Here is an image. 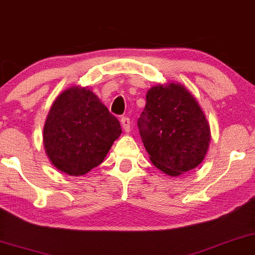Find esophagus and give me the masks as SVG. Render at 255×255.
Segmentation results:
<instances>
[{
  "label": "esophagus",
  "mask_w": 255,
  "mask_h": 255,
  "mask_svg": "<svg viewBox=\"0 0 255 255\" xmlns=\"http://www.w3.org/2000/svg\"><path fill=\"white\" fill-rule=\"evenodd\" d=\"M121 125H122V128H124L125 131H129L130 130V120L129 118H122L121 119Z\"/></svg>",
  "instance_id": "34e87169"
}]
</instances>
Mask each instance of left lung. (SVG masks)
<instances>
[{
	"instance_id": "8db88e82",
	"label": "left lung",
	"mask_w": 255,
	"mask_h": 255,
	"mask_svg": "<svg viewBox=\"0 0 255 255\" xmlns=\"http://www.w3.org/2000/svg\"><path fill=\"white\" fill-rule=\"evenodd\" d=\"M145 101L137 126L152 164L171 177L198 167L208 152L211 131L193 94L172 81L149 88Z\"/></svg>"
}]
</instances>
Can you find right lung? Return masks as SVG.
<instances>
[{"mask_svg":"<svg viewBox=\"0 0 255 255\" xmlns=\"http://www.w3.org/2000/svg\"><path fill=\"white\" fill-rule=\"evenodd\" d=\"M120 135V122L97 94L76 85L53 101L44 125L43 144L54 168L83 176L104 161Z\"/></svg>","mask_w":255,"mask_h":255,"instance_id":"add662e5","label":"right lung"}]
</instances>
